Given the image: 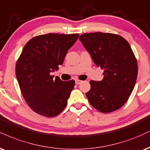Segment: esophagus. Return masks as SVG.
I'll return each mask as SVG.
<instances>
[{
  "label": "esophagus",
  "instance_id": "obj_1",
  "mask_svg": "<svg viewBox=\"0 0 150 150\" xmlns=\"http://www.w3.org/2000/svg\"><path fill=\"white\" fill-rule=\"evenodd\" d=\"M82 82V80H75V84H80Z\"/></svg>",
  "mask_w": 150,
  "mask_h": 150
}]
</instances>
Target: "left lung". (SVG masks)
Listing matches in <instances>:
<instances>
[{"label": "left lung", "mask_w": 150, "mask_h": 150, "mask_svg": "<svg viewBox=\"0 0 150 150\" xmlns=\"http://www.w3.org/2000/svg\"><path fill=\"white\" fill-rule=\"evenodd\" d=\"M79 40L97 67L104 70L101 81L91 80L87 93L90 104L103 113L120 109L132 93L138 75V63L129 42L110 33H84Z\"/></svg>", "instance_id": "obj_1"}]
</instances>
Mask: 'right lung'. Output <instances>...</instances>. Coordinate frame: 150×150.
<instances>
[{"mask_svg":"<svg viewBox=\"0 0 150 150\" xmlns=\"http://www.w3.org/2000/svg\"><path fill=\"white\" fill-rule=\"evenodd\" d=\"M78 33H48L35 36L23 47L15 67L16 76L26 103L35 112L47 117L58 115L67 105L75 80L53 79L51 72L62 65Z\"/></svg>","mask_w":150,"mask_h":150,"instance_id":"add662e5","label":"right lung"}]
</instances>
